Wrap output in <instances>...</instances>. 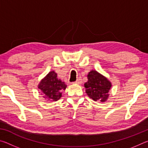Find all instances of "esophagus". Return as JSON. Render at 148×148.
Returning a JSON list of instances; mask_svg holds the SVG:
<instances>
[{"instance_id":"esophagus-1","label":"esophagus","mask_w":148,"mask_h":148,"mask_svg":"<svg viewBox=\"0 0 148 148\" xmlns=\"http://www.w3.org/2000/svg\"><path fill=\"white\" fill-rule=\"evenodd\" d=\"M82 83V79H77L76 82H73V84H80Z\"/></svg>"}]
</instances>
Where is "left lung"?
<instances>
[{"instance_id": "obj_1", "label": "left lung", "mask_w": 148, "mask_h": 148, "mask_svg": "<svg viewBox=\"0 0 148 148\" xmlns=\"http://www.w3.org/2000/svg\"><path fill=\"white\" fill-rule=\"evenodd\" d=\"M87 79L88 81L84 84L87 95L95 101H106L112 87L111 82L96 71H90Z\"/></svg>"}]
</instances>
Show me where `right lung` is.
<instances>
[{"label":"right lung","mask_w":148,"mask_h":148,"mask_svg":"<svg viewBox=\"0 0 148 148\" xmlns=\"http://www.w3.org/2000/svg\"><path fill=\"white\" fill-rule=\"evenodd\" d=\"M66 87L64 82L58 79L54 71L49 72L38 85L42 96L49 102L58 101L62 96L61 92L65 90Z\"/></svg>","instance_id":"1"}]
</instances>
